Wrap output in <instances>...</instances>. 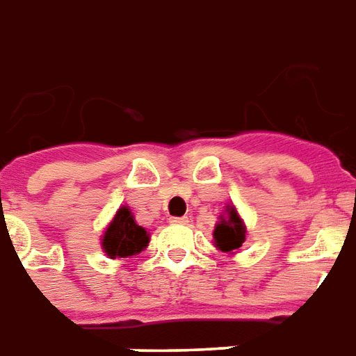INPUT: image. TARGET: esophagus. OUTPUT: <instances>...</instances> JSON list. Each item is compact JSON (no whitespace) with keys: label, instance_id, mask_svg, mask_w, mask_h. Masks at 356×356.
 <instances>
[{"label":"esophagus","instance_id":"34e87169","mask_svg":"<svg viewBox=\"0 0 356 356\" xmlns=\"http://www.w3.org/2000/svg\"><path fill=\"white\" fill-rule=\"evenodd\" d=\"M170 224H180V226H184V224H188V218L186 216H172L170 220H168Z\"/></svg>","mask_w":356,"mask_h":356}]
</instances>
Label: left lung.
Listing matches in <instances>:
<instances>
[{
	"mask_svg": "<svg viewBox=\"0 0 356 356\" xmlns=\"http://www.w3.org/2000/svg\"><path fill=\"white\" fill-rule=\"evenodd\" d=\"M214 241H216V247L224 253H232L245 241V226L241 224V218L234 207L228 209V218H222L220 224H216Z\"/></svg>",
	"mask_w": 356,
	"mask_h": 356,
	"instance_id": "8db88e82",
	"label": "left lung"
}]
</instances>
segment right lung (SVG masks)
Here are the masks:
<instances>
[{
	"mask_svg": "<svg viewBox=\"0 0 356 356\" xmlns=\"http://www.w3.org/2000/svg\"><path fill=\"white\" fill-rule=\"evenodd\" d=\"M147 243H149L147 232L136 224L128 207L118 209L117 216L109 224L102 241L103 251L109 254L111 259L138 254L147 247Z\"/></svg>",
	"mask_w": 356,
	"mask_h": 356,
	"instance_id": "right-lung-1",
	"label": "right lung"
}]
</instances>
